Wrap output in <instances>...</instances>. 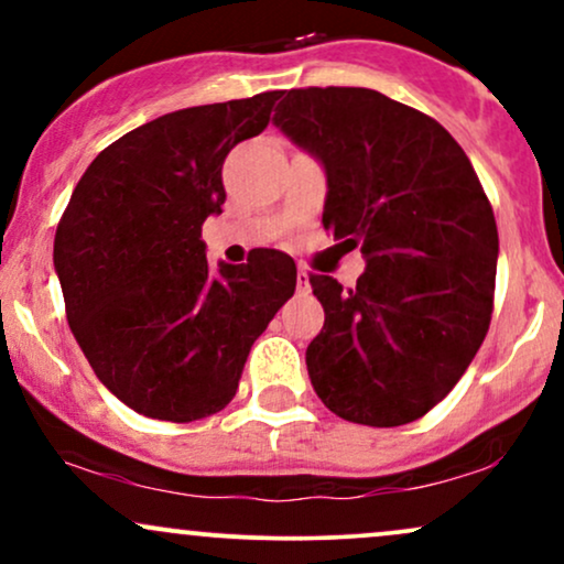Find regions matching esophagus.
Wrapping results in <instances>:
<instances>
[{"label": "esophagus", "mask_w": 564, "mask_h": 564, "mask_svg": "<svg viewBox=\"0 0 564 564\" xmlns=\"http://www.w3.org/2000/svg\"><path fill=\"white\" fill-rule=\"evenodd\" d=\"M296 289L310 291V273L304 268H300V273H296Z\"/></svg>", "instance_id": "obj_1"}]
</instances>
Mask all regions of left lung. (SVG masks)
Instances as JSON below:
<instances>
[{
  "label": "left lung",
  "mask_w": 564,
  "mask_h": 564,
  "mask_svg": "<svg viewBox=\"0 0 564 564\" xmlns=\"http://www.w3.org/2000/svg\"><path fill=\"white\" fill-rule=\"evenodd\" d=\"M273 124L326 170L323 228L366 257L355 289L310 275L326 313L310 381L347 422H416L464 377L494 313L498 230L471 161L377 89H291Z\"/></svg>",
  "instance_id": "1"
}]
</instances>
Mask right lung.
Masks as SVG:
<instances>
[{"instance_id":"1","label":"right lung","mask_w":564,"mask_h":564,"mask_svg":"<svg viewBox=\"0 0 564 564\" xmlns=\"http://www.w3.org/2000/svg\"><path fill=\"white\" fill-rule=\"evenodd\" d=\"M281 93L183 108L119 138L82 174L55 232L68 326L97 379L161 422L230 403L249 349L296 289V264L257 249L212 273L200 225L225 204L223 164Z\"/></svg>"}]
</instances>
